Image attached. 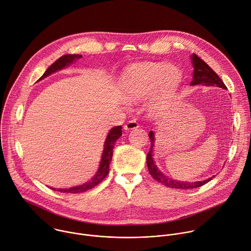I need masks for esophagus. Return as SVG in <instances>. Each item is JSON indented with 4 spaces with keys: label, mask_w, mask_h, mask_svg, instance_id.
Here are the masks:
<instances>
[{
    "label": "esophagus",
    "mask_w": 251,
    "mask_h": 251,
    "mask_svg": "<svg viewBox=\"0 0 251 251\" xmlns=\"http://www.w3.org/2000/svg\"><path fill=\"white\" fill-rule=\"evenodd\" d=\"M139 127V124L137 121L135 120H130L128 121L125 125H124V129L125 130H133V129H137Z\"/></svg>",
    "instance_id": "1"
}]
</instances>
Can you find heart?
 Masks as SVG:
<instances>
[{"instance_id": "b5f03b06", "label": "heart", "mask_w": 251, "mask_h": 251, "mask_svg": "<svg viewBox=\"0 0 251 251\" xmlns=\"http://www.w3.org/2000/svg\"><path fill=\"white\" fill-rule=\"evenodd\" d=\"M178 68L163 63H145L133 67L122 78L121 90L129 100H140L149 96L156 87L150 105L151 112L168 106L181 80Z\"/></svg>"}]
</instances>
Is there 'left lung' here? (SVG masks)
Returning <instances> with one entry per match:
<instances>
[{"label": "left lung", "mask_w": 251, "mask_h": 251, "mask_svg": "<svg viewBox=\"0 0 251 251\" xmlns=\"http://www.w3.org/2000/svg\"><path fill=\"white\" fill-rule=\"evenodd\" d=\"M192 65L194 67V73L193 77L191 80V86H197V85H205V86H217L223 89H226L224 81L221 79V77L216 74V72L206 63L204 62L200 57H198L196 54L192 55ZM150 141H151V148L150 151L147 154V164L148 170L150 175L152 176L154 180L157 182L163 184L164 186H168L175 189H193L200 187L207 182H209L215 176L211 178H208L207 180L203 181H197V182H182V181H176L175 179H172L170 177H166L164 175H162L158 169L155 166L153 159H152V147L154 142L153 133L150 131L149 133Z\"/></svg>", "instance_id": "left-lung-1"}]
</instances>
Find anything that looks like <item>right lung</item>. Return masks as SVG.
I'll return each mask as SVG.
<instances>
[{
	"label": "right lung",
	"mask_w": 251,
	"mask_h": 251,
	"mask_svg": "<svg viewBox=\"0 0 251 251\" xmlns=\"http://www.w3.org/2000/svg\"><path fill=\"white\" fill-rule=\"evenodd\" d=\"M81 55H73V54H66L63 55L62 57H60L58 60H56L46 71L45 73L42 75V76L39 79L44 78L45 76L49 75L50 74L63 69L65 66L69 65L70 63L81 58ZM122 135V127L121 126H116L114 128H112L108 135L107 138L105 140L104 143V150L102 152V157H101V161L100 164V169L97 173V175L94 176L93 179H91L89 182L82 184V185H78L75 187H71L68 189H58V191L60 192H64V193H72V194H76V193H81L88 191L92 188H94L95 186H97L98 184H100L108 175L109 173V163L111 161L112 158V153H113V148L114 145L117 141V139ZM55 190V189H54Z\"/></svg>",
	"instance_id": "obj_1"
}]
</instances>
